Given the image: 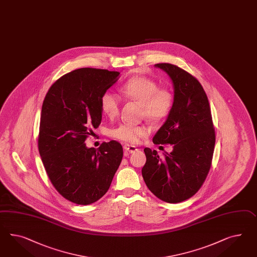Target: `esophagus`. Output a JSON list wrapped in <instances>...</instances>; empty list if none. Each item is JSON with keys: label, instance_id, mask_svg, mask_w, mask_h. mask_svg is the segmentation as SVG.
Instances as JSON below:
<instances>
[{"label": "esophagus", "instance_id": "1", "mask_svg": "<svg viewBox=\"0 0 257 257\" xmlns=\"http://www.w3.org/2000/svg\"><path fill=\"white\" fill-rule=\"evenodd\" d=\"M123 149H124L126 152L130 153H135L139 151V149L137 147L129 145V144H125L124 146H123Z\"/></svg>", "mask_w": 257, "mask_h": 257}]
</instances>
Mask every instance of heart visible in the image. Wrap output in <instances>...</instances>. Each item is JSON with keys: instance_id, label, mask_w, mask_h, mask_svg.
<instances>
[{"instance_id": "obj_1", "label": "heart", "mask_w": 257, "mask_h": 257, "mask_svg": "<svg viewBox=\"0 0 257 257\" xmlns=\"http://www.w3.org/2000/svg\"><path fill=\"white\" fill-rule=\"evenodd\" d=\"M125 97L141 104L142 114L152 121H160L167 118L174 104L173 93L167 89H159L158 84L145 76L133 77L120 88ZM101 108L110 118L116 117L119 111V98L111 91H105L101 97ZM149 130L145 126L122 123L114 129L111 135L115 139L129 143H137L146 137Z\"/></svg>"}]
</instances>
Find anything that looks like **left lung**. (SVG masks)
<instances>
[{"instance_id": "obj_1", "label": "left lung", "mask_w": 257, "mask_h": 257, "mask_svg": "<svg viewBox=\"0 0 257 257\" xmlns=\"http://www.w3.org/2000/svg\"><path fill=\"white\" fill-rule=\"evenodd\" d=\"M166 72L174 88V104L167 120L153 137L156 145L171 144V153L159 156L145 148L142 176L149 190L167 203L192 197L208 176L215 132L207 94L199 81L170 63L154 65Z\"/></svg>"}]
</instances>
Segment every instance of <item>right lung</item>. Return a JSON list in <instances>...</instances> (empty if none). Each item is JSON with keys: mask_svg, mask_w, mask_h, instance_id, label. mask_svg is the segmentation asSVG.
Instances as JSON below:
<instances>
[{"mask_svg": "<svg viewBox=\"0 0 257 257\" xmlns=\"http://www.w3.org/2000/svg\"><path fill=\"white\" fill-rule=\"evenodd\" d=\"M118 77L115 71L74 70L49 88L43 102L38 138L43 165L56 190L77 205L104 196L123 156L115 140L97 150L85 144L101 123L102 95Z\"/></svg>", "mask_w": 257, "mask_h": 257, "instance_id": "1", "label": "right lung"}]
</instances>
